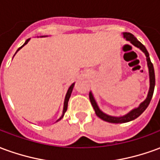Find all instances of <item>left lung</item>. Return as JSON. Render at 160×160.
Wrapping results in <instances>:
<instances>
[{"label": "left lung", "mask_w": 160, "mask_h": 160, "mask_svg": "<svg viewBox=\"0 0 160 160\" xmlns=\"http://www.w3.org/2000/svg\"><path fill=\"white\" fill-rule=\"evenodd\" d=\"M124 38L129 41V42L133 44V45L136 46L137 48L141 49L143 52L145 53V55L147 56V62H148V69H149V78H150V88H149V92H148V97L146 98V100L143 101L140 106L136 109H134L133 111H131L129 113H128L127 115H125L123 117H120V118H116V117H111V116H108V115L104 114V112L99 110V108L98 106L96 101L94 99L93 96L92 92L89 93V98H90L91 104L93 107L94 111H95V113L97 115L98 117L99 118H101L102 120L105 121V122H111V123H123V122H130V121L134 120L135 118H137L139 116H141L144 111L148 108V106L150 104V101L152 99V94H153V91H154V87H155V74H154V68H153V65L152 63L151 62V60H150V57H149V54H148V50L146 49L142 43H141L140 41H138L136 39V38L131 34L129 32H123Z\"/></svg>", "instance_id": "8db88e82"}]
</instances>
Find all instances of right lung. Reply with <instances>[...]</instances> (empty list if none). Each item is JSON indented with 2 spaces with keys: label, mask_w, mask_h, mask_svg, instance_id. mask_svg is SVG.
<instances>
[{
  "label": "right lung",
  "mask_w": 160,
  "mask_h": 160,
  "mask_svg": "<svg viewBox=\"0 0 160 160\" xmlns=\"http://www.w3.org/2000/svg\"><path fill=\"white\" fill-rule=\"evenodd\" d=\"M29 40H30V38H29V39L26 40V42H25V43H24V44H23V45L21 46V47H19V49H17V51H19V49H21L23 46L26 45V43L29 42ZM73 86H74V83L72 84V85L70 86L69 88H68V92H67V94H66V97H65V100H64V107H63L62 115V117H61V118H60L59 119H58V120L56 121V122H58V121H59V120H61V119H62V118H63V116H64V114H65V112H66V111H67V109H68V100H69V98H70V96H71V93H72V91H73Z\"/></svg>",
  "instance_id": "obj_1"
}]
</instances>
